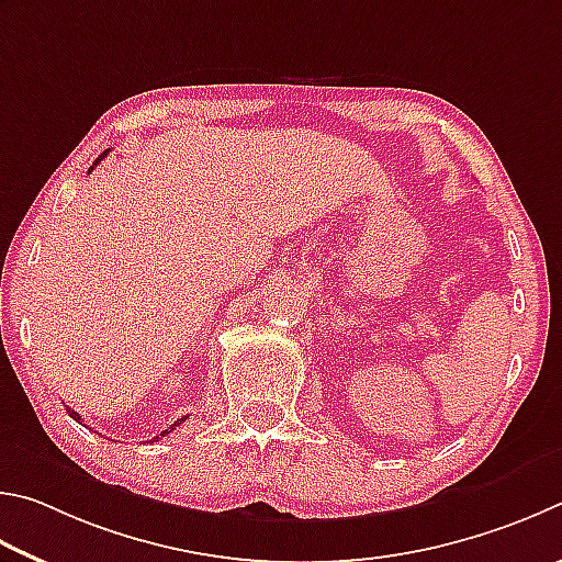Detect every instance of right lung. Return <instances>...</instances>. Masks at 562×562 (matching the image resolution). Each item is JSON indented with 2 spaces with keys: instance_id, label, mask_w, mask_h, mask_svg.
<instances>
[{
  "instance_id": "right-lung-1",
  "label": "right lung",
  "mask_w": 562,
  "mask_h": 562,
  "mask_svg": "<svg viewBox=\"0 0 562 562\" xmlns=\"http://www.w3.org/2000/svg\"><path fill=\"white\" fill-rule=\"evenodd\" d=\"M105 155H108V153H101V157H98V160H95V162H93V165H98V162H101V160H103V157H105ZM91 170H93V167H91ZM68 415H71V417H74V419H76V422H81V417H78V412H74V409H68ZM184 419H187V417H182V419H177V422H175V425H170V429H165V431H162V435H160V437H165V435H170V431H172V429H175V427H180V425H182V422H184Z\"/></svg>"
}]
</instances>
